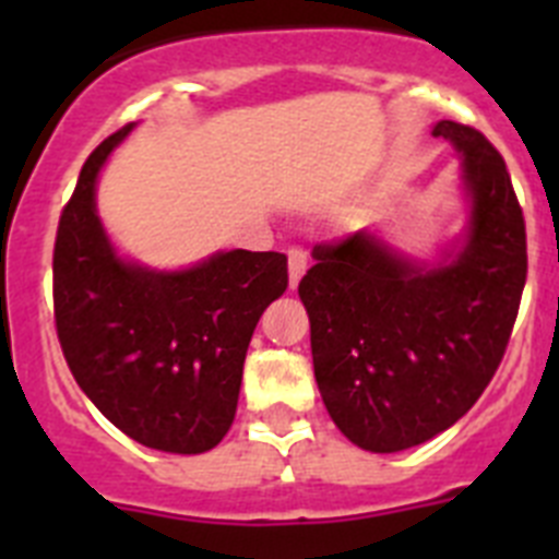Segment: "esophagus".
<instances>
[{"mask_svg":"<svg viewBox=\"0 0 559 559\" xmlns=\"http://www.w3.org/2000/svg\"><path fill=\"white\" fill-rule=\"evenodd\" d=\"M305 271H308V254H305L302 249H290L288 251V285H290V290L299 285V280H302Z\"/></svg>","mask_w":559,"mask_h":559,"instance_id":"1","label":"esophagus"}]
</instances>
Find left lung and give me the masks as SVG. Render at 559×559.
Instances as JSON below:
<instances>
[{"mask_svg": "<svg viewBox=\"0 0 559 559\" xmlns=\"http://www.w3.org/2000/svg\"><path fill=\"white\" fill-rule=\"evenodd\" d=\"M431 133L459 159L462 231L417 257L380 229H358L316 246L299 283L328 414L372 453L423 445L471 412L501 364L526 283V229L498 151L451 120Z\"/></svg>", "mask_w": 559, "mask_h": 559, "instance_id": "left-lung-1", "label": "left lung"}]
</instances>
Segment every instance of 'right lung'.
<instances>
[{
  "mask_svg": "<svg viewBox=\"0 0 559 559\" xmlns=\"http://www.w3.org/2000/svg\"><path fill=\"white\" fill-rule=\"evenodd\" d=\"M136 122L86 159L52 254L56 328L78 386L114 426L153 451H212L229 431L251 333L288 288L280 251H215L153 269L114 246L97 179Z\"/></svg>",
  "mask_w": 559,
  "mask_h": 559,
  "instance_id": "obj_1",
  "label": "right lung"
}]
</instances>
